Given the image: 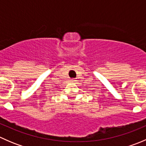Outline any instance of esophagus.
Masks as SVG:
<instances>
[{
    "label": "esophagus",
    "instance_id": "esophagus-1",
    "mask_svg": "<svg viewBox=\"0 0 146 146\" xmlns=\"http://www.w3.org/2000/svg\"><path fill=\"white\" fill-rule=\"evenodd\" d=\"M71 81H73V79H72V80H71Z\"/></svg>",
    "mask_w": 146,
    "mask_h": 146
}]
</instances>
